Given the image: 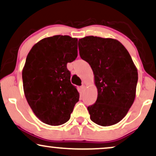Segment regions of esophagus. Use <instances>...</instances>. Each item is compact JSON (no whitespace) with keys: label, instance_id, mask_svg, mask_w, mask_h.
Segmentation results:
<instances>
[{"label":"esophagus","instance_id":"1","mask_svg":"<svg viewBox=\"0 0 156 156\" xmlns=\"http://www.w3.org/2000/svg\"><path fill=\"white\" fill-rule=\"evenodd\" d=\"M80 90H81L82 92L83 91V90H85V86H84V85H82V86L80 87Z\"/></svg>","mask_w":156,"mask_h":156}]
</instances>
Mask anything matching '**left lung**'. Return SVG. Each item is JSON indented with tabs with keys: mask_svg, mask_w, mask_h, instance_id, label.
Returning <instances> with one entry per match:
<instances>
[{
	"mask_svg": "<svg viewBox=\"0 0 156 156\" xmlns=\"http://www.w3.org/2000/svg\"><path fill=\"white\" fill-rule=\"evenodd\" d=\"M78 49L90 66L98 89L96 102L87 108L90 119L104 127L115 125L135 98L138 74L130 55L119 41L94 36L80 39Z\"/></svg>",
	"mask_w": 156,
	"mask_h": 156,
	"instance_id": "obj_1",
	"label": "left lung"
}]
</instances>
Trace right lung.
<instances>
[{
    "label": "right lung",
    "instance_id": "obj_1",
    "mask_svg": "<svg viewBox=\"0 0 156 156\" xmlns=\"http://www.w3.org/2000/svg\"><path fill=\"white\" fill-rule=\"evenodd\" d=\"M77 56L78 39L67 35L42 39L27 55L22 71L23 91L33 112L45 124L66 123L79 100L67 68Z\"/></svg>",
    "mask_w": 156,
    "mask_h": 156
}]
</instances>
